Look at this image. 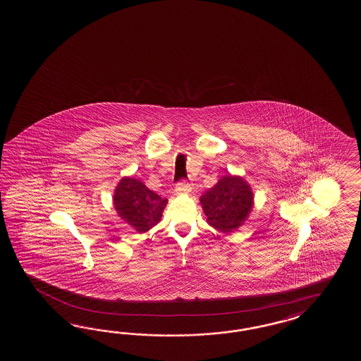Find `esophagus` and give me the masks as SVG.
I'll return each mask as SVG.
<instances>
[{
    "mask_svg": "<svg viewBox=\"0 0 361 361\" xmlns=\"http://www.w3.org/2000/svg\"><path fill=\"white\" fill-rule=\"evenodd\" d=\"M191 191V184L188 180H180V182H178L177 185H176V192L177 193H185V192Z\"/></svg>",
    "mask_w": 361,
    "mask_h": 361,
    "instance_id": "34e87169",
    "label": "esophagus"
}]
</instances>
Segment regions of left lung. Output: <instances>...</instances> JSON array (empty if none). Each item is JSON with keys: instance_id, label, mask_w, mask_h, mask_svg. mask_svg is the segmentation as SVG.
Here are the masks:
<instances>
[{"instance_id": "1", "label": "left lung", "mask_w": 361, "mask_h": 361, "mask_svg": "<svg viewBox=\"0 0 361 361\" xmlns=\"http://www.w3.org/2000/svg\"><path fill=\"white\" fill-rule=\"evenodd\" d=\"M200 202L209 224L227 233L245 221L253 207V193L244 179L228 176L205 192Z\"/></svg>"}]
</instances>
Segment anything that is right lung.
Returning <instances> with one entry per match:
<instances>
[{
  "label": "right lung",
  "instance_id": "add662e5",
  "mask_svg": "<svg viewBox=\"0 0 361 361\" xmlns=\"http://www.w3.org/2000/svg\"><path fill=\"white\" fill-rule=\"evenodd\" d=\"M114 202L123 221L138 232H146L161 219L168 200L161 199L137 179L123 178L116 188Z\"/></svg>",
  "mask_w": 361,
  "mask_h": 361
}]
</instances>
